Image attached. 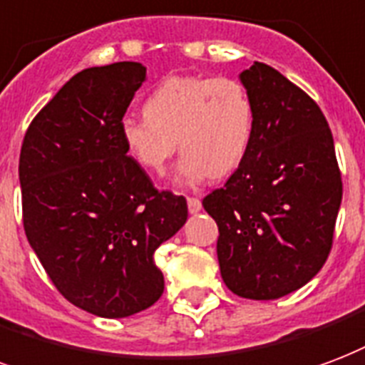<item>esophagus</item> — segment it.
I'll list each match as a JSON object with an SVG mask.
<instances>
[{"mask_svg":"<svg viewBox=\"0 0 365 365\" xmlns=\"http://www.w3.org/2000/svg\"><path fill=\"white\" fill-rule=\"evenodd\" d=\"M187 209H190L191 215H197L201 210V201L197 197H187Z\"/></svg>","mask_w":365,"mask_h":365,"instance_id":"obj_1","label":"esophagus"}]
</instances>
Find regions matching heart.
Wrapping results in <instances>:
<instances>
[{
    "label": "heart",
    "instance_id": "b5f03b06",
    "mask_svg": "<svg viewBox=\"0 0 365 365\" xmlns=\"http://www.w3.org/2000/svg\"><path fill=\"white\" fill-rule=\"evenodd\" d=\"M145 118L125 115L120 137L131 160L148 174H164L178 148L175 180L185 185L222 178L244 162L253 141L255 110L234 77L178 75L148 94Z\"/></svg>",
    "mask_w": 365,
    "mask_h": 365
}]
</instances>
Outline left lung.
I'll list each match as a JSON object with an SVG mask.
<instances>
[{"label": "left lung", "mask_w": 365, "mask_h": 365, "mask_svg": "<svg viewBox=\"0 0 365 365\" xmlns=\"http://www.w3.org/2000/svg\"><path fill=\"white\" fill-rule=\"evenodd\" d=\"M240 81L253 100V141L203 207L217 220L224 284L242 298L277 299L325 265L342 201L341 170L315 100L259 61Z\"/></svg>", "instance_id": "left-lung-1"}]
</instances>
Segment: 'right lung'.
<instances>
[{
    "label": "right lung",
    "mask_w": 365,
    "mask_h": 365,
    "mask_svg": "<svg viewBox=\"0 0 365 365\" xmlns=\"http://www.w3.org/2000/svg\"><path fill=\"white\" fill-rule=\"evenodd\" d=\"M145 79L137 61L77 73L32 120L19 158L29 244L63 298L108 319L160 298L153 255L187 220L185 197L156 190L121 143Z\"/></svg>",
    "instance_id": "right-lung-1"
}]
</instances>
